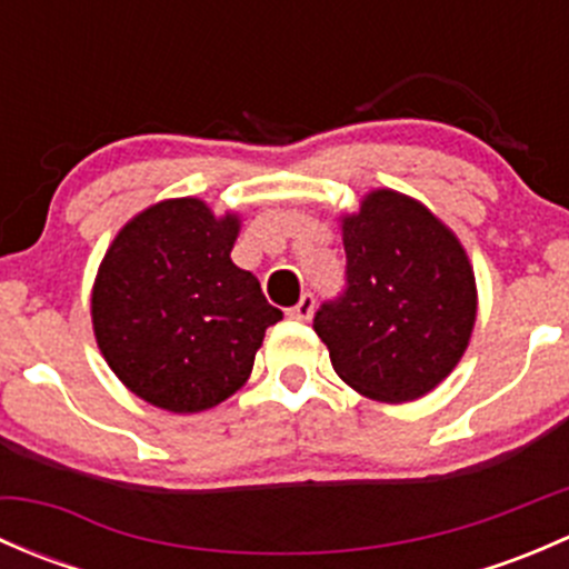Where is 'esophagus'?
<instances>
[{"label":"esophagus","instance_id":"obj_1","mask_svg":"<svg viewBox=\"0 0 569 569\" xmlns=\"http://www.w3.org/2000/svg\"><path fill=\"white\" fill-rule=\"evenodd\" d=\"M313 306H317V300H313L311 291H306V295L300 297V302H297V306L289 311V317L297 321H308L313 317Z\"/></svg>","mask_w":569,"mask_h":569}]
</instances>
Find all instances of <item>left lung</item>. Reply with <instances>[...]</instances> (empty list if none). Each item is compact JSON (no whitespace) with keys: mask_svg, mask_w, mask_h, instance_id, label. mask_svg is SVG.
I'll return each mask as SVG.
<instances>
[{"mask_svg":"<svg viewBox=\"0 0 569 569\" xmlns=\"http://www.w3.org/2000/svg\"><path fill=\"white\" fill-rule=\"evenodd\" d=\"M343 289L313 330L336 375L380 401H412L449 377L476 319L473 269L418 200L377 189L343 217Z\"/></svg>","mask_w":569,"mask_h":569,"instance_id":"obj_1","label":"left lung"}]
</instances>
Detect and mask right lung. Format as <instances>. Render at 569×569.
<instances>
[{
    "label": "right lung",
    "instance_id": "1",
    "mask_svg": "<svg viewBox=\"0 0 569 569\" xmlns=\"http://www.w3.org/2000/svg\"><path fill=\"white\" fill-rule=\"evenodd\" d=\"M239 220L203 200L151 206L114 237L93 286L109 369L140 399L200 412L248 382L267 327L283 319L231 261Z\"/></svg>",
    "mask_w": 569,
    "mask_h": 569
}]
</instances>
